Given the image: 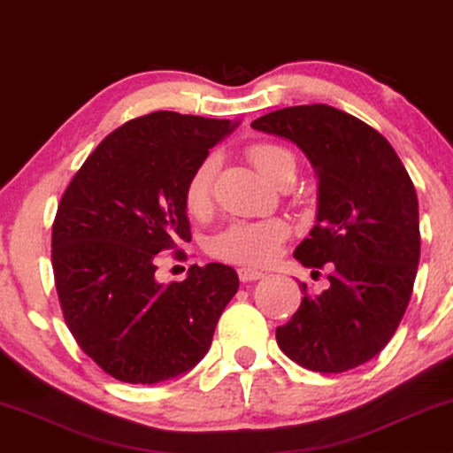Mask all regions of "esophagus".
<instances>
[{
    "mask_svg": "<svg viewBox=\"0 0 453 453\" xmlns=\"http://www.w3.org/2000/svg\"><path fill=\"white\" fill-rule=\"evenodd\" d=\"M238 277H240V281H257V280H261V277H265V273L263 271H258V269H255V267H240L238 269Z\"/></svg>",
    "mask_w": 453,
    "mask_h": 453,
    "instance_id": "1",
    "label": "esophagus"
}]
</instances>
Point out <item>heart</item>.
<instances>
[{"label": "heart", "mask_w": 453, "mask_h": 453, "mask_svg": "<svg viewBox=\"0 0 453 453\" xmlns=\"http://www.w3.org/2000/svg\"><path fill=\"white\" fill-rule=\"evenodd\" d=\"M250 164L271 184L296 173V157L286 147L273 142L252 144L246 150ZM217 157L207 155L195 165L184 184V207L190 215L201 217L213 203ZM289 223L281 217L271 219H236L213 234L207 249L213 257L227 263L263 265L273 261L281 244L289 238Z\"/></svg>", "instance_id": "1"}]
</instances>
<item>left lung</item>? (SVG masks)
Segmentation results:
<instances>
[{
	"label": "left lung",
	"instance_id": "1",
	"mask_svg": "<svg viewBox=\"0 0 453 453\" xmlns=\"http://www.w3.org/2000/svg\"><path fill=\"white\" fill-rule=\"evenodd\" d=\"M250 126L309 157L319 178L317 226L294 257L331 269L321 294L300 286L304 298L277 327V346L304 369H357L388 346L412 296L420 258L412 180L385 136L331 105L283 107Z\"/></svg>",
	"mask_w": 453,
	"mask_h": 453
}]
</instances>
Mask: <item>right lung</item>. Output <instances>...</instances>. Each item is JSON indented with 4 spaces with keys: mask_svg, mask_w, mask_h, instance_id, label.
<instances>
[{
    "mask_svg": "<svg viewBox=\"0 0 453 453\" xmlns=\"http://www.w3.org/2000/svg\"><path fill=\"white\" fill-rule=\"evenodd\" d=\"M230 119L153 111L101 141L72 178L51 232L56 289L70 334L107 375L167 381L201 363L238 273L192 265L155 280L157 255L190 242L184 184Z\"/></svg>",
    "mask_w": 453,
    "mask_h": 453,
    "instance_id": "obj_1",
    "label": "right lung"
}]
</instances>
